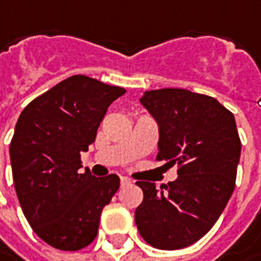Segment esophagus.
Listing matches in <instances>:
<instances>
[{
    "instance_id": "obj_1",
    "label": "esophagus",
    "mask_w": 261,
    "mask_h": 261,
    "mask_svg": "<svg viewBox=\"0 0 261 261\" xmlns=\"http://www.w3.org/2000/svg\"><path fill=\"white\" fill-rule=\"evenodd\" d=\"M128 182H130V179H128V178L121 176V186H125V184H128Z\"/></svg>"
}]
</instances>
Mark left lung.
<instances>
[{"mask_svg": "<svg viewBox=\"0 0 261 261\" xmlns=\"http://www.w3.org/2000/svg\"><path fill=\"white\" fill-rule=\"evenodd\" d=\"M140 103L159 127L158 159L178 165V178L161 190L137 182L144 197L134 221L154 248H184L209 232L232 196L241 156L235 118L215 97L186 89L149 90Z\"/></svg>", "mask_w": 261, "mask_h": 261, "instance_id": "left-lung-1", "label": "left lung"}]
</instances>
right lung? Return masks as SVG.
<instances>
[{
  "label": "right lung",
  "mask_w": 261,
  "mask_h": 261,
  "mask_svg": "<svg viewBox=\"0 0 261 261\" xmlns=\"http://www.w3.org/2000/svg\"><path fill=\"white\" fill-rule=\"evenodd\" d=\"M125 89L71 75L33 99L17 119L10 144L13 179L32 229L64 251L95 240L102 209L119 188L115 174L80 172V153L96 139L108 107Z\"/></svg>",
  "instance_id": "add662e5"
}]
</instances>
